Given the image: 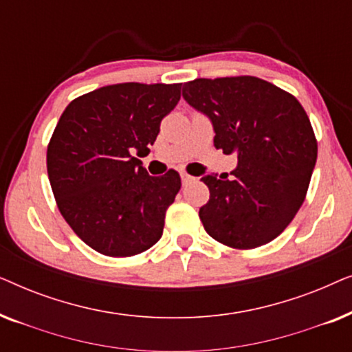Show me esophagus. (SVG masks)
I'll list each match as a JSON object with an SVG mask.
<instances>
[{
  "label": "esophagus",
  "mask_w": 352,
  "mask_h": 352,
  "mask_svg": "<svg viewBox=\"0 0 352 352\" xmlns=\"http://www.w3.org/2000/svg\"><path fill=\"white\" fill-rule=\"evenodd\" d=\"M194 179V176H189L187 175V173H181V181H182V184H189V182Z\"/></svg>",
  "instance_id": "34e87169"
}]
</instances>
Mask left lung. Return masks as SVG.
Returning a JSON list of instances; mask_svg holds the SVG:
<instances>
[{
	"label": "left lung",
	"instance_id": "1",
	"mask_svg": "<svg viewBox=\"0 0 352 352\" xmlns=\"http://www.w3.org/2000/svg\"><path fill=\"white\" fill-rule=\"evenodd\" d=\"M182 98L210 118L214 147L239 158L229 179L201 177L210 189L199 211L205 230L232 248L269 243L295 218L316 166L317 142L305 109L256 76L189 81Z\"/></svg>",
	"mask_w": 352,
	"mask_h": 352
}]
</instances>
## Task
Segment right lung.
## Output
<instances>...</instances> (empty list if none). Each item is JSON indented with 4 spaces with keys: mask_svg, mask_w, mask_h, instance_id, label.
I'll return each mask as SVG.
<instances>
[{
    "mask_svg": "<svg viewBox=\"0 0 352 352\" xmlns=\"http://www.w3.org/2000/svg\"><path fill=\"white\" fill-rule=\"evenodd\" d=\"M179 99L181 83H120L80 96L60 115L47 176L64 219L96 252L133 256L160 240L181 177H153L136 157L151 152Z\"/></svg>",
    "mask_w": 352,
    "mask_h": 352,
    "instance_id": "obj_1",
    "label": "right lung"
}]
</instances>
